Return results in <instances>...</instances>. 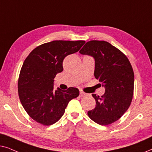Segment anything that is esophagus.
Segmentation results:
<instances>
[{"label": "esophagus", "instance_id": "esophagus-1", "mask_svg": "<svg viewBox=\"0 0 152 152\" xmlns=\"http://www.w3.org/2000/svg\"><path fill=\"white\" fill-rule=\"evenodd\" d=\"M86 93L83 92V91H80V96L81 97H84V96H86Z\"/></svg>", "mask_w": 152, "mask_h": 152}]
</instances>
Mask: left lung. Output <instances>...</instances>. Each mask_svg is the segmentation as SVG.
Listing matches in <instances>:
<instances>
[{
    "label": "left lung",
    "mask_w": 152,
    "mask_h": 152,
    "mask_svg": "<svg viewBox=\"0 0 152 152\" xmlns=\"http://www.w3.org/2000/svg\"><path fill=\"white\" fill-rule=\"evenodd\" d=\"M80 53L94 57V75L105 87L102 96L92 94L95 107L88 111L93 121L108 125L123 115L134 95V73L128 58L119 49L105 41L86 43Z\"/></svg>",
    "instance_id": "8db88e82"
}]
</instances>
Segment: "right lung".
Here are the masks:
<instances>
[{
  "mask_svg": "<svg viewBox=\"0 0 152 152\" xmlns=\"http://www.w3.org/2000/svg\"><path fill=\"white\" fill-rule=\"evenodd\" d=\"M85 41H53L34 48L25 59L18 81L20 102L38 123L55 124L64 115L68 104L79 96L78 88H54V78L63 71L66 56L79 51Z\"/></svg>",
  "mask_w": 152,
  "mask_h": 152,
  "instance_id": "add662e5",
  "label": "right lung"
}]
</instances>
